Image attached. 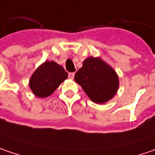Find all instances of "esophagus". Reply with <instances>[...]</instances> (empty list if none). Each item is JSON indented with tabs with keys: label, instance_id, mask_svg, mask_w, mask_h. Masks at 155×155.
Here are the masks:
<instances>
[{
	"label": "esophagus",
	"instance_id": "obj_1",
	"mask_svg": "<svg viewBox=\"0 0 155 155\" xmlns=\"http://www.w3.org/2000/svg\"><path fill=\"white\" fill-rule=\"evenodd\" d=\"M74 77V73H69V74H68V78H69V79L73 80Z\"/></svg>",
	"mask_w": 155,
	"mask_h": 155
}]
</instances>
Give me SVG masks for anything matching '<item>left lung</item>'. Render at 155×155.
I'll return each mask as SVG.
<instances>
[{
  "instance_id": "obj_1",
  "label": "left lung",
  "mask_w": 155,
  "mask_h": 155,
  "mask_svg": "<svg viewBox=\"0 0 155 155\" xmlns=\"http://www.w3.org/2000/svg\"><path fill=\"white\" fill-rule=\"evenodd\" d=\"M74 81L94 102L102 104L114 96L119 87L115 71L101 58L88 57L76 72Z\"/></svg>"
}]
</instances>
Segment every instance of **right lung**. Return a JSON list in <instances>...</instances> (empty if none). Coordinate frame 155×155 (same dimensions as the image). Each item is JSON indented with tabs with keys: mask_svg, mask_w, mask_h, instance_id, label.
Here are the masks:
<instances>
[{
	"mask_svg": "<svg viewBox=\"0 0 155 155\" xmlns=\"http://www.w3.org/2000/svg\"><path fill=\"white\" fill-rule=\"evenodd\" d=\"M67 78L68 73L61 65L46 61L32 74L29 87L35 96L48 97Z\"/></svg>",
	"mask_w": 155,
	"mask_h": 155,
	"instance_id": "obj_1",
	"label": "right lung"
}]
</instances>
